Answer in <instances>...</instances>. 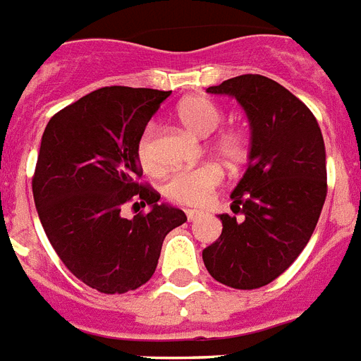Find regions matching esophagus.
Listing matches in <instances>:
<instances>
[{"instance_id": "obj_1", "label": "esophagus", "mask_w": 361, "mask_h": 361, "mask_svg": "<svg viewBox=\"0 0 361 361\" xmlns=\"http://www.w3.org/2000/svg\"><path fill=\"white\" fill-rule=\"evenodd\" d=\"M201 214H203V212H199V210H186V218H188V221H195L197 218H201Z\"/></svg>"}]
</instances>
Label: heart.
Wrapping results in <instances>:
<instances>
[{
	"mask_svg": "<svg viewBox=\"0 0 361 361\" xmlns=\"http://www.w3.org/2000/svg\"><path fill=\"white\" fill-rule=\"evenodd\" d=\"M177 119L186 130L199 137H204L220 128L224 123V111L210 99L192 97L178 106ZM212 149L229 166L236 167L247 158L250 140L238 128H227L212 140ZM135 157L147 173L157 175L162 169L157 152H154V128L152 126H147L143 134L140 135L137 145H135ZM221 180H224V169L218 164L188 167V169L173 173L171 177L167 178L164 184V195L167 197V201L180 204V207L201 209L212 199Z\"/></svg>",
	"mask_w": 361,
	"mask_h": 361,
	"instance_id": "obj_1",
	"label": "heart"
}]
</instances>
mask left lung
Wrapping results in <instances>:
<instances>
[{
	"label": "left lung",
	"mask_w": 361,
	"mask_h": 361,
	"mask_svg": "<svg viewBox=\"0 0 361 361\" xmlns=\"http://www.w3.org/2000/svg\"><path fill=\"white\" fill-rule=\"evenodd\" d=\"M233 94L252 125L250 164L221 214L220 238L203 250L216 281L252 290L279 278L315 231L326 199V152L315 115L283 85L242 74L207 89Z\"/></svg>",
	"instance_id": "left-lung-1"
}]
</instances>
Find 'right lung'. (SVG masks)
I'll return each instance as SVG.
<instances>
[{
	"label": "right lung",
	"instance_id": "add662e5",
	"mask_svg": "<svg viewBox=\"0 0 361 361\" xmlns=\"http://www.w3.org/2000/svg\"><path fill=\"white\" fill-rule=\"evenodd\" d=\"M171 91L114 85L57 111L44 128L33 173L40 224L59 259L80 281L104 295L145 285L157 270L164 238L186 214L158 204L140 183L135 145ZM151 206L132 221L120 216Z\"/></svg>",
	"mask_w": 361,
	"mask_h": 361
}]
</instances>
